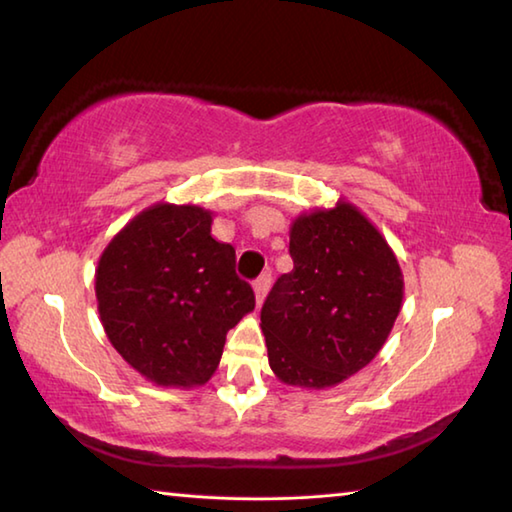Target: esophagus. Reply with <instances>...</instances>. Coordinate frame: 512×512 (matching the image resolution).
Here are the masks:
<instances>
[{
  "label": "esophagus",
  "mask_w": 512,
  "mask_h": 512,
  "mask_svg": "<svg viewBox=\"0 0 512 512\" xmlns=\"http://www.w3.org/2000/svg\"><path fill=\"white\" fill-rule=\"evenodd\" d=\"M271 273H262L255 280V284H253V288H255V300H257V304H262L264 302V297H266V293H268V288H271Z\"/></svg>",
  "instance_id": "obj_1"
}]
</instances>
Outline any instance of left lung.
Returning <instances> with one entry per match:
<instances>
[{"instance_id": "obj_1", "label": "left lung", "mask_w": 512, "mask_h": 512, "mask_svg": "<svg viewBox=\"0 0 512 512\" xmlns=\"http://www.w3.org/2000/svg\"><path fill=\"white\" fill-rule=\"evenodd\" d=\"M284 273L262 306L268 365L286 385L324 389L367 367L403 304V273L378 228L347 201L300 215Z\"/></svg>"}]
</instances>
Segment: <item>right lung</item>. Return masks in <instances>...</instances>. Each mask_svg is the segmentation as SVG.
<instances>
[{
	"instance_id": "add662e5",
	"label": "right lung",
	"mask_w": 512,
	"mask_h": 512,
	"mask_svg": "<svg viewBox=\"0 0 512 512\" xmlns=\"http://www.w3.org/2000/svg\"><path fill=\"white\" fill-rule=\"evenodd\" d=\"M212 212L156 203L109 241L96 268L100 322L114 349L161 387L208 383L226 333L255 309L235 248L210 235Z\"/></svg>"
}]
</instances>
